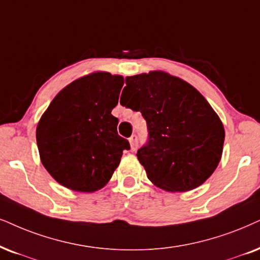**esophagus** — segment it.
Returning <instances> with one entry per match:
<instances>
[{"mask_svg":"<svg viewBox=\"0 0 260 260\" xmlns=\"http://www.w3.org/2000/svg\"><path fill=\"white\" fill-rule=\"evenodd\" d=\"M129 144H131V150L136 151L138 147V140H137V136H132L129 138Z\"/></svg>","mask_w":260,"mask_h":260,"instance_id":"esophagus-1","label":"esophagus"}]
</instances>
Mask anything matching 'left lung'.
I'll list each match as a JSON object with an SVG mask.
<instances>
[{
  "label": "left lung",
  "instance_id": "1",
  "mask_svg": "<svg viewBox=\"0 0 260 260\" xmlns=\"http://www.w3.org/2000/svg\"><path fill=\"white\" fill-rule=\"evenodd\" d=\"M126 85L128 97L121 94L120 103L140 111L149 129V141L137 152L147 179L168 192L203 185L221 160L225 136L209 102L187 81L162 71L127 77Z\"/></svg>",
  "mask_w": 260,
  "mask_h": 260
}]
</instances>
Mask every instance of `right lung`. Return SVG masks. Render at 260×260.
I'll return each instance as SVG.
<instances>
[{
    "label": "right lung",
    "mask_w": 260,
    "mask_h": 260,
    "mask_svg": "<svg viewBox=\"0 0 260 260\" xmlns=\"http://www.w3.org/2000/svg\"><path fill=\"white\" fill-rule=\"evenodd\" d=\"M122 75L93 72L58 92L37 124L42 164L60 185L96 192L109 182L129 143L117 134L111 115L123 86Z\"/></svg>",
    "instance_id": "right-lung-1"
}]
</instances>
